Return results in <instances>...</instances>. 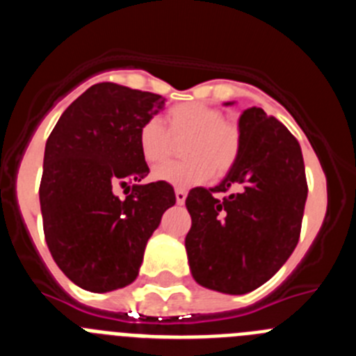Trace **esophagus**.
<instances>
[{
    "label": "esophagus",
    "instance_id": "obj_1",
    "mask_svg": "<svg viewBox=\"0 0 356 356\" xmlns=\"http://www.w3.org/2000/svg\"><path fill=\"white\" fill-rule=\"evenodd\" d=\"M175 196H176V203H178V205H184L185 200H187V193H185L184 188H176Z\"/></svg>",
    "mask_w": 356,
    "mask_h": 356
}]
</instances>
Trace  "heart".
I'll use <instances>...</instances> for the list:
<instances>
[{"instance_id":"heart-1","label":"heart","mask_w":356,"mask_h":356,"mask_svg":"<svg viewBox=\"0 0 356 356\" xmlns=\"http://www.w3.org/2000/svg\"><path fill=\"white\" fill-rule=\"evenodd\" d=\"M184 162H172L155 169L159 181L178 188L205 184L216 172L225 176L234 168L241 151V130L225 119L216 106L205 103H180L168 112V130L160 119H147L139 130V149L151 165L168 160L172 140H184Z\"/></svg>"}]
</instances>
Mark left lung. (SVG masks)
<instances>
[{"label":"left lung","mask_w":356,"mask_h":356,"mask_svg":"<svg viewBox=\"0 0 356 356\" xmlns=\"http://www.w3.org/2000/svg\"><path fill=\"white\" fill-rule=\"evenodd\" d=\"M241 151L225 180L196 187L185 205L194 280L212 291L246 294L276 275L298 246L308 185L300 143L251 106L238 119Z\"/></svg>","instance_id":"8db88e82"}]
</instances>
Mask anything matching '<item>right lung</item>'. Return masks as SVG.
<instances>
[{
  "label": "right lung",
  "mask_w": 356,
  "mask_h": 356,
  "mask_svg": "<svg viewBox=\"0 0 356 356\" xmlns=\"http://www.w3.org/2000/svg\"><path fill=\"white\" fill-rule=\"evenodd\" d=\"M162 96L103 81L60 115L44 149L39 200L46 244L72 284L108 292L131 284L147 238L176 203L163 181L134 185L119 200L115 185L146 178L139 130L163 108Z\"/></svg>",
  "instance_id": "obj_1"
}]
</instances>
